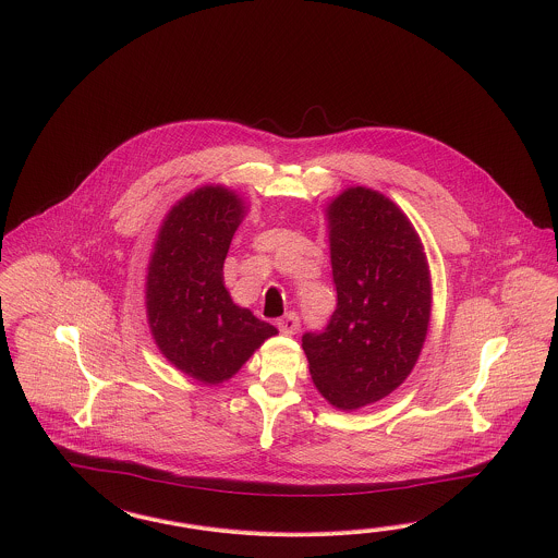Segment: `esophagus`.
<instances>
[{
    "instance_id": "1",
    "label": "esophagus",
    "mask_w": 558,
    "mask_h": 558,
    "mask_svg": "<svg viewBox=\"0 0 558 558\" xmlns=\"http://www.w3.org/2000/svg\"><path fill=\"white\" fill-rule=\"evenodd\" d=\"M279 330L283 332V335H295L298 330H300V318H298V314H293V312H289L288 316H283L279 323Z\"/></svg>"
}]
</instances>
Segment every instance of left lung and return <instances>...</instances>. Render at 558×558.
<instances>
[{
    "instance_id": "1",
    "label": "left lung",
    "mask_w": 558,
    "mask_h": 558,
    "mask_svg": "<svg viewBox=\"0 0 558 558\" xmlns=\"http://www.w3.org/2000/svg\"><path fill=\"white\" fill-rule=\"evenodd\" d=\"M324 216L337 310L302 347L318 392L357 411L411 376L432 320V272L411 219L379 191L349 186Z\"/></svg>"
}]
</instances>
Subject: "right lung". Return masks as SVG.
<instances>
[{
  "label": "right lung",
  "mask_w": 558,
  "mask_h": 558,
  "mask_svg": "<svg viewBox=\"0 0 558 558\" xmlns=\"http://www.w3.org/2000/svg\"><path fill=\"white\" fill-rule=\"evenodd\" d=\"M246 201L223 184H203L162 219L145 275V314L160 353L189 378L217 386L234 378L277 328L238 306L223 260Z\"/></svg>",
  "instance_id": "right-lung-1"
}]
</instances>
